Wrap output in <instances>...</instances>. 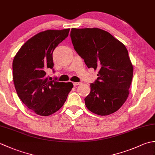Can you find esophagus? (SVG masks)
Wrapping results in <instances>:
<instances>
[{"label": "esophagus", "mask_w": 155, "mask_h": 155, "mask_svg": "<svg viewBox=\"0 0 155 155\" xmlns=\"http://www.w3.org/2000/svg\"><path fill=\"white\" fill-rule=\"evenodd\" d=\"M81 84V83H73V85L74 86H78V85H80Z\"/></svg>", "instance_id": "1"}]
</instances>
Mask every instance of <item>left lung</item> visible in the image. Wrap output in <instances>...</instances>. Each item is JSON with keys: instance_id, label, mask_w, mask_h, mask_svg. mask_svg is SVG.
Listing matches in <instances>:
<instances>
[{"instance_id": "left-lung-1", "label": "left lung", "mask_w": 155, "mask_h": 155, "mask_svg": "<svg viewBox=\"0 0 155 155\" xmlns=\"http://www.w3.org/2000/svg\"><path fill=\"white\" fill-rule=\"evenodd\" d=\"M74 48L88 68L98 70V78L91 84L84 98L92 113L105 116L117 111L127 101L133 67L125 46L109 32L98 28H72Z\"/></svg>"}]
</instances>
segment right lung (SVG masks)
I'll list each match as a JSON object with an SVG mask.
<instances>
[{"label": "right lung", "instance_id": "obj_1", "mask_svg": "<svg viewBox=\"0 0 155 155\" xmlns=\"http://www.w3.org/2000/svg\"><path fill=\"white\" fill-rule=\"evenodd\" d=\"M69 31L39 32L22 46L13 60V81L18 96L41 116H49L60 109L73 87L71 82L49 81L47 77V71L53 68L54 48L68 37Z\"/></svg>", "mask_w": 155, "mask_h": 155}]
</instances>
